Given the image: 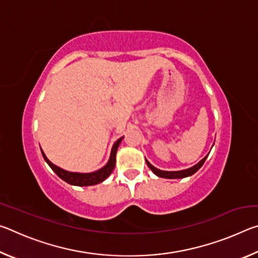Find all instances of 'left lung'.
I'll return each mask as SVG.
<instances>
[{"label":"left lung","instance_id":"obj_1","mask_svg":"<svg viewBox=\"0 0 258 258\" xmlns=\"http://www.w3.org/2000/svg\"><path fill=\"white\" fill-rule=\"evenodd\" d=\"M208 156V155H207ZM207 156L205 157L204 159H202L199 161V163L197 164V165H195V166H192V167H190V168H187V169H183V171H175V172H167V171H161V169H158V168H156L155 166H152L149 161H148L147 159H146V161H147V165L149 166V168L151 169L152 172H154L157 176H159V177H164V178H183V177H187V176H190V175H192V174H195L196 172L198 171V169L202 167V166L204 165V163H205V160H206V158H207Z\"/></svg>","mask_w":258,"mask_h":258}]
</instances>
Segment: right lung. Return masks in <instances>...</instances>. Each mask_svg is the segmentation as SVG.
<instances>
[{
	"instance_id": "1",
	"label": "right lung",
	"mask_w": 258,
	"mask_h": 258,
	"mask_svg": "<svg viewBox=\"0 0 258 258\" xmlns=\"http://www.w3.org/2000/svg\"><path fill=\"white\" fill-rule=\"evenodd\" d=\"M121 140H123V138L117 140L115 145L112 146L110 158H109L107 165L103 166L102 168H100L99 171H95L93 173H73V172L64 171V169L58 167V166H55L54 164H52L51 161L46 158V156L44 155V152L42 151V149L41 151H42L43 158H44L46 163L49 164V166L52 168V171H53L60 178H62L64 182H67L72 185H78V186L94 185L106 180V178L110 175L111 172L113 171V168H115L117 149H118Z\"/></svg>"
}]
</instances>
